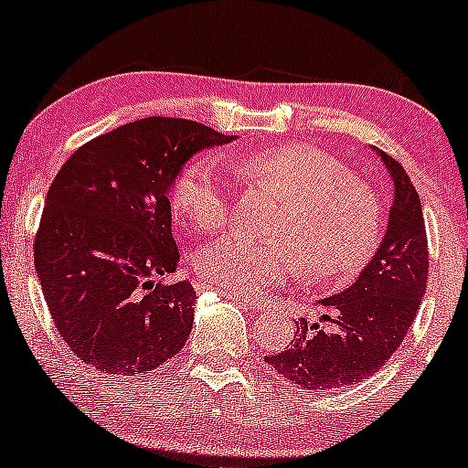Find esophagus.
<instances>
[{"label": "esophagus", "mask_w": 468, "mask_h": 468, "mask_svg": "<svg viewBox=\"0 0 468 468\" xmlns=\"http://www.w3.org/2000/svg\"><path fill=\"white\" fill-rule=\"evenodd\" d=\"M224 297H229L230 299V302H233V303H238L239 305V308H246V310H257V313H260V305H255V303H252V302H249V299H241V297H233V294H229V292H224Z\"/></svg>", "instance_id": "obj_1"}]
</instances>
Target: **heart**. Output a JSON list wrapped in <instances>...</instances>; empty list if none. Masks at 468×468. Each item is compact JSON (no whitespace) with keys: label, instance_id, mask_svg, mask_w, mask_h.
<instances>
[{"label":"heart","instance_id":"1","mask_svg":"<svg viewBox=\"0 0 468 468\" xmlns=\"http://www.w3.org/2000/svg\"><path fill=\"white\" fill-rule=\"evenodd\" d=\"M250 185L282 196L271 227L275 239L233 233L207 244L196 272L208 286L257 299L305 268L314 279L352 275L380 230V204L367 182L354 178L335 154L313 143H282L233 158ZM171 207L202 230L227 222V178L211 158L193 160L171 189Z\"/></svg>","mask_w":468,"mask_h":468}]
</instances>
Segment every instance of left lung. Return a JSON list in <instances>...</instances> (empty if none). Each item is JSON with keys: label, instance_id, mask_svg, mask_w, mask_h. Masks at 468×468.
<instances>
[{"label": "left lung", "instance_id": "left-lung-1", "mask_svg": "<svg viewBox=\"0 0 468 468\" xmlns=\"http://www.w3.org/2000/svg\"><path fill=\"white\" fill-rule=\"evenodd\" d=\"M374 152L394 185L378 249L352 286L321 299V324L299 319L288 350L264 358L272 372L310 391H336L378 372L405 338L427 290L420 197L400 163L380 149Z\"/></svg>", "mask_w": 468, "mask_h": 468}]
</instances>
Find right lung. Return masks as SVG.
<instances>
[{"label":"right lung","mask_w":468,"mask_h":468,"mask_svg":"<svg viewBox=\"0 0 468 468\" xmlns=\"http://www.w3.org/2000/svg\"><path fill=\"white\" fill-rule=\"evenodd\" d=\"M230 141L200 122L152 116L94 138L58 169L35 268L58 335L83 365L149 374L185 347L196 290L155 282L180 261L169 193L193 155Z\"/></svg>","instance_id":"1"}]
</instances>
